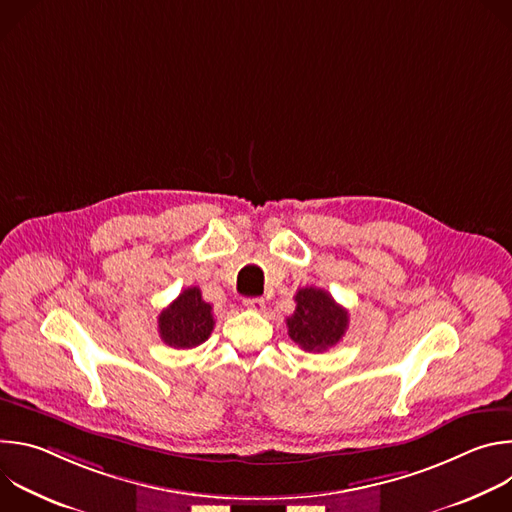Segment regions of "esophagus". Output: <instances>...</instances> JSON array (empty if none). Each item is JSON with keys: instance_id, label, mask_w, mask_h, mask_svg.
<instances>
[{"instance_id": "34e87169", "label": "esophagus", "mask_w": 512, "mask_h": 512, "mask_svg": "<svg viewBox=\"0 0 512 512\" xmlns=\"http://www.w3.org/2000/svg\"><path fill=\"white\" fill-rule=\"evenodd\" d=\"M243 304H245V308L255 310V312H261L265 308V300L263 298H247Z\"/></svg>"}]
</instances>
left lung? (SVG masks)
Segmentation results:
<instances>
[{
    "instance_id": "8db88e82",
    "label": "left lung",
    "mask_w": 512,
    "mask_h": 512,
    "mask_svg": "<svg viewBox=\"0 0 512 512\" xmlns=\"http://www.w3.org/2000/svg\"><path fill=\"white\" fill-rule=\"evenodd\" d=\"M287 334L306 352H322L338 344L348 328V312L320 287H302L296 312L287 320Z\"/></svg>"
}]
</instances>
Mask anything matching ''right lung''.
I'll use <instances>...</instances> for the list:
<instances>
[{
  "instance_id": "right-lung-1",
  "label": "right lung",
  "mask_w": 512,
  "mask_h": 512,
  "mask_svg": "<svg viewBox=\"0 0 512 512\" xmlns=\"http://www.w3.org/2000/svg\"><path fill=\"white\" fill-rule=\"evenodd\" d=\"M212 328V308L198 287L184 289L158 318L160 338L172 348H194L208 340Z\"/></svg>"
}]
</instances>
